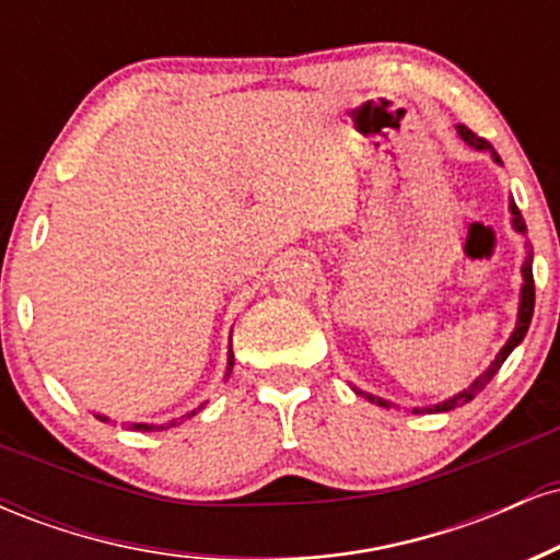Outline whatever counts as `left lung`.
<instances>
[{
  "instance_id": "1",
  "label": "left lung",
  "mask_w": 560,
  "mask_h": 560,
  "mask_svg": "<svg viewBox=\"0 0 560 560\" xmlns=\"http://www.w3.org/2000/svg\"><path fill=\"white\" fill-rule=\"evenodd\" d=\"M458 133H460V139H464L468 147H474V150H479V152H490L494 163H500L498 152L492 150L490 141L477 137V133H474L471 128H466V126H458ZM511 215H513V229H516L518 234H524L526 223H524L522 213H518V208L513 202H511ZM522 276H524V284H522V302H518L516 329H513L511 337H508V342L503 345V350H500L498 355H494V361L490 363V369H487L485 374H479L477 382H474L471 387L464 389V392H458V395H453V397H450V400L440 402V405H429V408H413V413H445V410H453V408H458V405L471 402L474 397H477L479 392L492 382V376L498 374L500 365H503L505 358L511 355L513 347H518V342H522V339L526 337V329H529V324H532V313H535V276H532V249L529 247H526V258H524V266H522ZM352 389H355L361 397H365V400H369V402L382 405V408H392V402L384 400V397H376V395H371V392H363V389H358V387H352Z\"/></svg>"
}]
</instances>
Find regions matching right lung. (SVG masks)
Wrapping results in <instances>:
<instances>
[{
	"label": "right lung",
	"instance_id": "1",
	"mask_svg": "<svg viewBox=\"0 0 560 560\" xmlns=\"http://www.w3.org/2000/svg\"><path fill=\"white\" fill-rule=\"evenodd\" d=\"M231 365H234V352H231V347H229V369H226V376L231 374ZM199 408H202V405H199ZM197 408V410H199ZM197 410H191V413H186L184 416V419H191V416H197ZM96 419H100V421H110V419H107V416H100V413H96ZM182 419V421H184ZM176 423H178V419H173V421H168V423H160V427H158V423H128V429H137V432H160V429H171V427H176Z\"/></svg>",
	"mask_w": 560,
	"mask_h": 560
}]
</instances>
